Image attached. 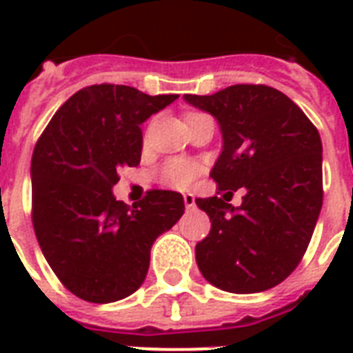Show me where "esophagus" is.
Returning <instances> with one entry per match:
<instances>
[{"instance_id": "esophagus-1", "label": "esophagus", "mask_w": 353, "mask_h": 353, "mask_svg": "<svg viewBox=\"0 0 353 353\" xmlns=\"http://www.w3.org/2000/svg\"><path fill=\"white\" fill-rule=\"evenodd\" d=\"M183 202L187 210H194V208H196V200H194V196H192L191 192H185Z\"/></svg>"}]
</instances>
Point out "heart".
Returning <instances> with one entry per match:
<instances>
[{
  "label": "heart",
  "mask_w": 353,
  "mask_h": 353,
  "mask_svg": "<svg viewBox=\"0 0 353 353\" xmlns=\"http://www.w3.org/2000/svg\"><path fill=\"white\" fill-rule=\"evenodd\" d=\"M202 164L191 159H170L162 164L159 181L174 189H189L202 174Z\"/></svg>",
  "instance_id": "obj_1"
}]
</instances>
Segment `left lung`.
Wrapping results in <instances>:
<instances>
[{
    "mask_svg": "<svg viewBox=\"0 0 353 353\" xmlns=\"http://www.w3.org/2000/svg\"><path fill=\"white\" fill-rule=\"evenodd\" d=\"M185 100L212 113L221 128L223 151L210 174L219 192L246 189L238 208L219 196L196 199L212 221L196 244L200 272L229 293L266 291L295 270L318 221V128L295 101L266 85H232Z\"/></svg>",
    "mask_w": 353,
    "mask_h": 353,
    "instance_id": "8db88e82",
    "label": "left lung"
}]
</instances>
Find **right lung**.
Returning a JSON list of instances; mask_svg holds the SVG:
<instances>
[{
	"label": "right lung",
	"mask_w": 353,
	"mask_h": 353,
	"mask_svg": "<svg viewBox=\"0 0 353 353\" xmlns=\"http://www.w3.org/2000/svg\"><path fill=\"white\" fill-rule=\"evenodd\" d=\"M177 98L108 83L81 88L35 143V236L58 280L83 301L132 295L145 280L153 242L183 215L179 192L153 189L132 208L111 192L117 172L139 164L141 123Z\"/></svg>",
	"instance_id": "obj_1"
}]
</instances>
